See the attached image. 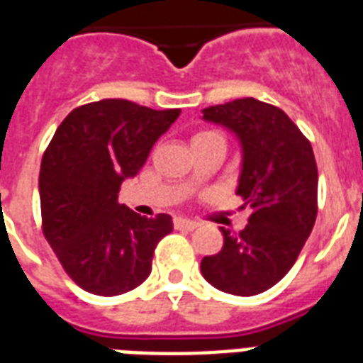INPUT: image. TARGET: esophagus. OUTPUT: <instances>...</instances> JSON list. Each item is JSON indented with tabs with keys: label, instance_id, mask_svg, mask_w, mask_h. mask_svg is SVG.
<instances>
[{
	"label": "esophagus",
	"instance_id": "34e87169",
	"mask_svg": "<svg viewBox=\"0 0 363 363\" xmlns=\"http://www.w3.org/2000/svg\"><path fill=\"white\" fill-rule=\"evenodd\" d=\"M173 226H175L177 230H194V228H198V225H196V223H192V220H186V218H181V217H177L175 220H173Z\"/></svg>",
	"mask_w": 363,
	"mask_h": 363
}]
</instances>
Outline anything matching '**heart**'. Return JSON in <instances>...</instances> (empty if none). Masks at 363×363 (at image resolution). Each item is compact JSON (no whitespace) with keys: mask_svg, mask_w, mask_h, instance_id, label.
Here are the masks:
<instances>
[{"mask_svg":"<svg viewBox=\"0 0 363 363\" xmlns=\"http://www.w3.org/2000/svg\"><path fill=\"white\" fill-rule=\"evenodd\" d=\"M207 135H217V133H213V131H201V133H198L196 137H207ZM196 137H194V138H196Z\"/></svg>","mask_w":363,"mask_h":363,"instance_id":"obj_1","label":"heart"}]
</instances>
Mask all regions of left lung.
I'll return each instance as SVG.
<instances>
[{
    "mask_svg": "<svg viewBox=\"0 0 363 363\" xmlns=\"http://www.w3.org/2000/svg\"><path fill=\"white\" fill-rule=\"evenodd\" d=\"M203 120L236 133L243 152L236 194L251 207L242 232L203 257L201 274L220 291L251 297L289 272L318 215V167L311 140L289 116L247 96L203 110Z\"/></svg>",
    "mask_w": 363,
    "mask_h": 363,
    "instance_id": "left-lung-1",
    "label": "left lung"
}]
</instances>
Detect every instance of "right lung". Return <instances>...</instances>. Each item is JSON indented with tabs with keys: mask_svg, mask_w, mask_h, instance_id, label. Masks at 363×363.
Returning <instances> with one entry per match:
<instances>
[{
	"mask_svg": "<svg viewBox=\"0 0 363 363\" xmlns=\"http://www.w3.org/2000/svg\"><path fill=\"white\" fill-rule=\"evenodd\" d=\"M179 114V108L152 110L123 99L89 102L66 116L43 152V236L85 291L114 297L150 276L154 249L173 220L165 213L140 217L118 203V194Z\"/></svg>",
	"mask_w": 363,
	"mask_h": 363,
	"instance_id": "add662e5",
	"label": "right lung"
}]
</instances>
